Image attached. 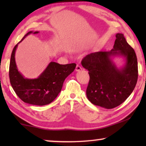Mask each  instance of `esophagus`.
Segmentation results:
<instances>
[{"mask_svg": "<svg viewBox=\"0 0 146 146\" xmlns=\"http://www.w3.org/2000/svg\"><path fill=\"white\" fill-rule=\"evenodd\" d=\"M81 70H82V68H81V66H80L79 65H77V66H76V67L75 70L76 71V72H79V71H80Z\"/></svg>", "mask_w": 146, "mask_h": 146, "instance_id": "1", "label": "esophagus"}]
</instances>
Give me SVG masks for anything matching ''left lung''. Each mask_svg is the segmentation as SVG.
I'll list each match as a JSON object with an SVG mask.
<instances>
[{
    "instance_id": "1",
    "label": "left lung",
    "mask_w": 146,
    "mask_h": 146,
    "mask_svg": "<svg viewBox=\"0 0 146 146\" xmlns=\"http://www.w3.org/2000/svg\"><path fill=\"white\" fill-rule=\"evenodd\" d=\"M115 37L110 51L91 53L82 61L90 75L88 99L93 104L106 109L122 104L132 93L138 76L134 50L127 44L123 34L117 33ZM116 57L123 58L125 64L122 67L117 66L114 61Z\"/></svg>"
}]
</instances>
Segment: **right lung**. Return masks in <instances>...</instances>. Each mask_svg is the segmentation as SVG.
I'll return each mask as SVG.
<instances>
[{"label": "right lung", "instance_id": "obj_1", "mask_svg": "<svg viewBox=\"0 0 146 146\" xmlns=\"http://www.w3.org/2000/svg\"><path fill=\"white\" fill-rule=\"evenodd\" d=\"M38 31H30L15 46L12 52L9 66V78L11 86L18 96L24 102L36 106L50 104L60 92L65 79L73 72L76 64H59L50 62L44 70L36 78H27L18 70L15 61V52L18 44L31 34Z\"/></svg>", "mask_w": 146, "mask_h": 146}]
</instances>
